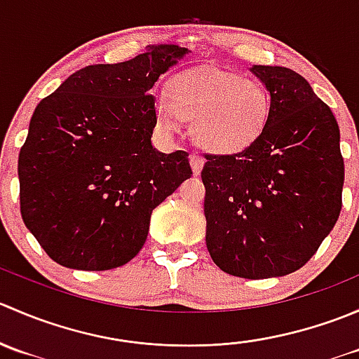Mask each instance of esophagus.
<instances>
[{"mask_svg":"<svg viewBox=\"0 0 359 359\" xmlns=\"http://www.w3.org/2000/svg\"><path fill=\"white\" fill-rule=\"evenodd\" d=\"M189 161H191V168H193L194 175H200V172L203 170V165H205L203 158L198 156V154H191Z\"/></svg>","mask_w":359,"mask_h":359,"instance_id":"34e87169","label":"esophagus"}]
</instances>
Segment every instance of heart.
<instances>
[{
    "mask_svg": "<svg viewBox=\"0 0 359 359\" xmlns=\"http://www.w3.org/2000/svg\"><path fill=\"white\" fill-rule=\"evenodd\" d=\"M154 123L165 135L191 121L194 144L229 156L259 140L271 118V95L255 79L224 71H194L172 79L168 97L154 99Z\"/></svg>",
    "mask_w": 359,
    "mask_h": 359,
    "instance_id": "obj_1",
    "label": "heart"
}]
</instances>
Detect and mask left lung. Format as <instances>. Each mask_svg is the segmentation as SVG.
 <instances>
[{"label":"left lung","mask_w":359,"mask_h":359,"mask_svg":"<svg viewBox=\"0 0 359 359\" xmlns=\"http://www.w3.org/2000/svg\"><path fill=\"white\" fill-rule=\"evenodd\" d=\"M271 95L255 144L206 154V248L227 274L248 280L300 269L334 229L342 208L344 159L330 107L288 67L252 66Z\"/></svg>","instance_id":"8db88e82"}]
</instances>
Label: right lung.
<instances>
[{"label": "right lung", "instance_id": "1", "mask_svg": "<svg viewBox=\"0 0 359 359\" xmlns=\"http://www.w3.org/2000/svg\"><path fill=\"white\" fill-rule=\"evenodd\" d=\"M189 53L159 45L83 67L36 106L19 154L20 213L57 264L107 271L130 262L153 210L193 175L187 153H159L151 140V90Z\"/></svg>", "mask_w": 359, "mask_h": 359}]
</instances>
